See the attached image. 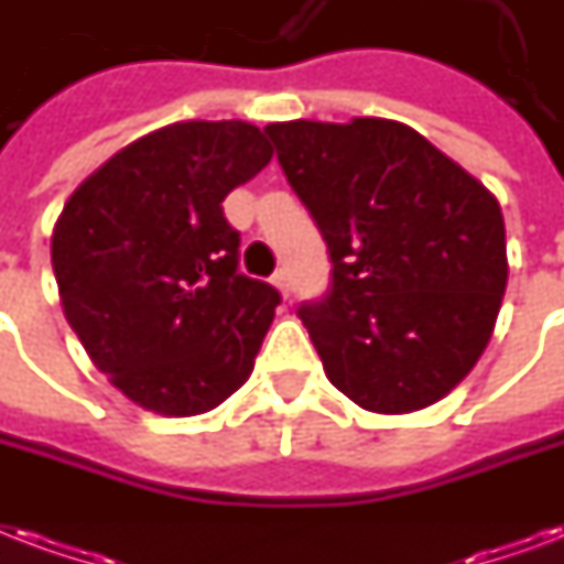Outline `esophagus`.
Segmentation results:
<instances>
[{
  "label": "esophagus",
  "mask_w": 564,
  "mask_h": 564,
  "mask_svg": "<svg viewBox=\"0 0 564 564\" xmlns=\"http://www.w3.org/2000/svg\"><path fill=\"white\" fill-rule=\"evenodd\" d=\"M272 283L281 290L283 299H290V292H292V283H290V272L286 269H278V272L272 274Z\"/></svg>",
  "instance_id": "34e87169"
}]
</instances>
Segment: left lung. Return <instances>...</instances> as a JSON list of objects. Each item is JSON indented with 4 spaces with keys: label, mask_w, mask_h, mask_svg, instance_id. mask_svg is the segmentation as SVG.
<instances>
[{
    "label": "left lung",
    "mask_w": 564,
    "mask_h": 564,
    "mask_svg": "<svg viewBox=\"0 0 564 564\" xmlns=\"http://www.w3.org/2000/svg\"><path fill=\"white\" fill-rule=\"evenodd\" d=\"M265 132L328 245V292L299 316L330 384L376 414L444 399L488 346L509 281L497 197L399 120Z\"/></svg>",
    "instance_id": "obj_1"
}]
</instances>
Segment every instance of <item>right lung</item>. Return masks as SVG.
Instances as JSON below:
<instances>
[{"instance_id":"add662e5","label":"right lung","mask_w":564,"mask_h":564,"mask_svg":"<svg viewBox=\"0 0 564 564\" xmlns=\"http://www.w3.org/2000/svg\"><path fill=\"white\" fill-rule=\"evenodd\" d=\"M272 159L245 120H186L132 141L64 204L53 272L64 316L123 397L195 416L248 381L281 292L239 272L225 200Z\"/></svg>"}]
</instances>
